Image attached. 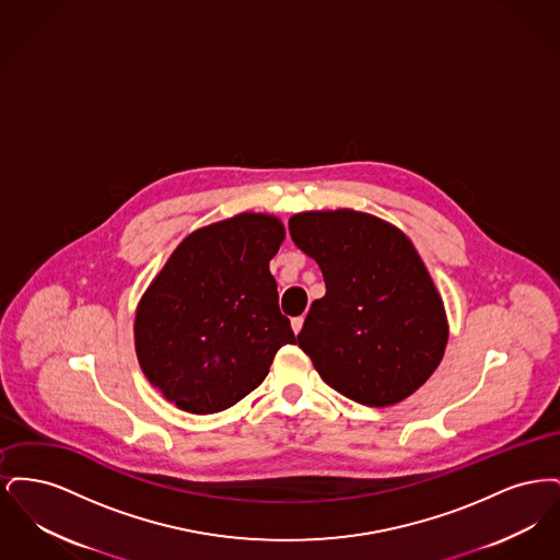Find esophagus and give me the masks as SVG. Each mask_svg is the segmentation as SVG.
<instances>
[{
	"label": "esophagus",
	"mask_w": 560,
	"mask_h": 560,
	"mask_svg": "<svg viewBox=\"0 0 560 560\" xmlns=\"http://www.w3.org/2000/svg\"><path fill=\"white\" fill-rule=\"evenodd\" d=\"M302 325H304V319H302V317H293V319H292L293 334H300V329H302Z\"/></svg>",
	"instance_id": "esophagus-1"
}]
</instances>
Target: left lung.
<instances>
[{"instance_id": "1", "label": "left lung", "mask_w": 560, "mask_h": 560, "mask_svg": "<svg viewBox=\"0 0 560 560\" xmlns=\"http://www.w3.org/2000/svg\"><path fill=\"white\" fill-rule=\"evenodd\" d=\"M293 243L323 272L298 347L340 395L386 407L413 395L439 368L447 317L413 243L354 210L290 218Z\"/></svg>"}]
</instances>
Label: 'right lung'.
Segmentation results:
<instances>
[{"mask_svg": "<svg viewBox=\"0 0 560 560\" xmlns=\"http://www.w3.org/2000/svg\"><path fill=\"white\" fill-rule=\"evenodd\" d=\"M285 240L279 218L237 213L183 241L133 320L138 363L161 395L206 416L262 384L277 350L295 345L268 262Z\"/></svg>", "mask_w": 560, "mask_h": 560, "instance_id": "obj_1", "label": "right lung"}]
</instances>
